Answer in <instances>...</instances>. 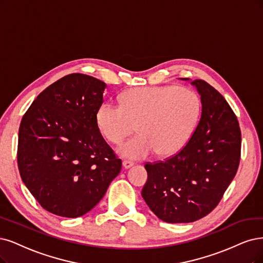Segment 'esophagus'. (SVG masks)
<instances>
[{
  "mask_svg": "<svg viewBox=\"0 0 263 263\" xmlns=\"http://www.w3.org/2000/svg\"><path fill=\"white\" fill-rule=\"evenodd\" d=\"M133 162L132 161H129V160H124L123 162H122V167L124 168V169H129V168H131L132 166H133Z\"/></svg>",
  "mask_w": 263,
  "mask_h": 263,
  "instance_id": "esophagus-1",
  "label": "esophagus"
}]
</instances>
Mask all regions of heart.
<instances>
[{"label": "heart", "instance_id": "obj_1", "mask_svg": "<svg viewBox=\"0 0 263 263\" xmlns=\"http://www.w3.org/2000/svg\"><path fill=\"white\" fill-rule=\"evenodd\" d=\"M201 110L198 95L179 86L141 87L129 91L122 105L104 102L96 123L106 140L120 143L135 128L138 137L122 143L118 153L129 159H144L157 153L167 157L179 153L195 130Z\"/></svg>", "mask_w": 263, "mask_h": 263}]
</instances>
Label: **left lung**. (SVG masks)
I'll return each instance as SVG.
<instances>
[{
  "instance_id": "1",
  "label": "left lung",
  "mask_w": 263,
  "mask_h": 263,
  "mask_svg": "<svg viewBox=\"0 0 263 263\" xmlns=\"http://www.w3.org/2000/svg\"><path fill=\"white\" fill-rule=\"evenodd\" d=\"M191 81L201 102L200 120L177 155L146 163L147 182L142 197L160 220L190 223L217 207L234 179L240 158V130L235 114L215 87Z\"/></svg>"
}]
</instances>
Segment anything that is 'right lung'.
<instances>
[{
  "label": "right lung",
  "mask_w": 263,
  "mask_h": 263,
  "mask_svg": "<svg viewBox=\"0 0 263 263\" xmlns=\"http://www.w3.org/2000/svg\"><path fill=\"white\" fill-rule=\"evenodd\" d=\"M105 89L94 77L65 76L23 117L19 173L37 202L56 216L78 218L92 210L121 170L96 123Z\"/></svg>",
  "instance_id": "1"
}]
</instances>
